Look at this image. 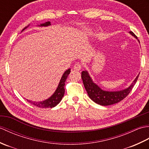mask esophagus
<instances>
[{"instance_id": "34e87169", "label": "esophagus", "mask_w": 149, "mask_h": 149, "mask_svg": "<svg viewBox=\"0 0 149 149\" xmlns=\"http://www.w3.org/2000/svg\"><path fill=\"white\" fill-rule=\"evenodd\" d=\"M81 68H82V65H81V63H75L74 66V69L75 70H77V71L80 70Z\"/></svg>"}]
</instances>
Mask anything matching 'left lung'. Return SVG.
<instances>
[{"instance_id":"8db88e82","label":"left lung","mask_w":149,"mask_h":149,"mask_svg":"<svg viewBox=\"0 0 149 149\" xmlns=\"http://www.w3.org/2000/svg\"><path fill=\"white\" fill-rule=\"evenodd\" d=\"M129 33L136 38H137L136 36L132 31H130ZM138 77L139 75L136 77L133 83L125 90L117 91H108L102 90L98 85L94 83L86 70L81 72L82 80H83L84 88L87 91L88 96L93 102L101 106L112 105L125 99L131 92L134 85L136 83Z\"/></svg>"}]
</instances>
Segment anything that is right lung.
Instances as JSON below:
<instances>
[{
	"mask_svg": "<svg viewBox=\"0 0 149 149\" xmlns=\"http://www.w3.org/2000/svg\"><path fill=\"white\" fill-rule=\"evenodd\" d=\"M50 22H47L43 24H41L40 25H38V26L47 27V26H50ZM29 25H28V26L24 27V29H22V32L24 29H26V28L29 27ZM70 68L64 72V74H63V75H62V77L61 79V80H60L58 86L55 92L50 97H49L48 99L45 100L43 101H41V102H33V101H31L27 99V100L29 103L33 104V105L39 107H42V108H49V107L52 108V107H55L60 102V101L61 100L62 98L63 97V96H64L65 82H66V79L68 77V75L70 74Z\"/></svg>",
	"mask_w": 149,
	"mask_h": 149,
	"instance_id": "add662e5",
	"label": "right lung"
}]
</instances>
